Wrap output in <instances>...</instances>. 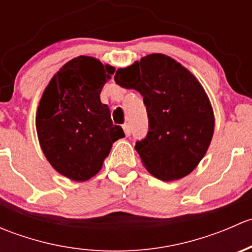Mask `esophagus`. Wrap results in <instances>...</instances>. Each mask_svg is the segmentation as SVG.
I'll list each match as a JSON object with an SVG mask.
<instances>
[{"label":"esophagus","mask_w":252,"mask_h":252,"mask_svg":"<svg viewBox=\"0 0 252 252\" xmlns=\"http://www.w3.org/2000/svg\"><path fill=\"white\" fill-rule=\"evenodd\" d=\"M123 130H124V133H126V136L130 135V126H129L128 123L123 124Z\"/></svg>","instance_id":"34e87169"}]
</instances>
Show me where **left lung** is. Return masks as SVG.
Masks as SVG:
<instances>
[{
    "label": "left lung",
    "mask_w": 252,
    "mask_h": 252,
    "mask_svg": "<svg viewBox=\"0 0 252 252\" xmlns=\"http://www.w3.org/2000/svg\"><path fill=\"white\" fill-rule=\"evenodd\" d=\"M114 80L144 97L149 133L135 150L147 172L164 182L191 173L215 131L212 105L197 78L169 56L152 53L119 68Z\"/></svg>",
    "instance_id": "1"
}]
</instances>
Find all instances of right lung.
Here are the masks:
<instances>
[{"mask_svg": "<svg viewBox=\"0 0 252 252\" xmlns=\"http://www.w3.org/2000/svg\"><path fill=\"white\" fill-rule=\"evenodd\" d=\"M114 67L79 56L60 68L44 90L36 111L37 138L55 171L74 182L96 175L112 145L124 138L100 100Z\"/></svg>", "mask_w": 252, "mask_h": 252, "instance_id": "add662e5", "label": "right lung"}]
</instances>
